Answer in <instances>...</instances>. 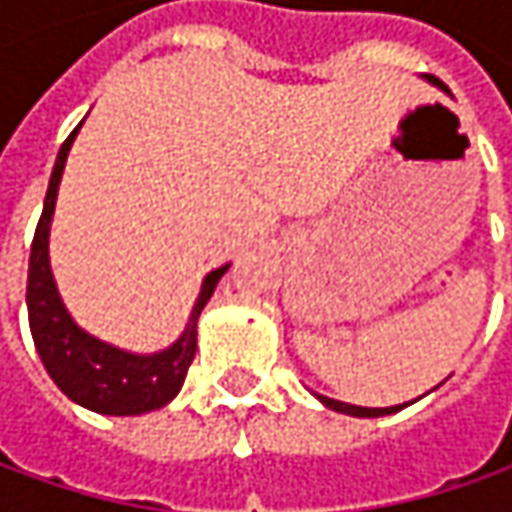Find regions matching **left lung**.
<instances>
[{"label":"left lung","instance_id":"1","mask_svg":"<svg viewBox=\"0 0 512 512\" xmlns=\"http://www.w3.org/2000/svg\"><path fill=\"white\" fill-rule=\"evenodd\" d=\"M322 402L330 407V410H336V413H350V416H387V413H396V410H402V407H356V404H347V402H336V399H327V396H319Z\"/></svg>","mask_w":512,"mask_h":512}]
</instances>
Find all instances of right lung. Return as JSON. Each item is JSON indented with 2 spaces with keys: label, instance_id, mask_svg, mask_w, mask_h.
Masks as SVG:
<instances>
[{
  "label": "right lung",
  "instance_id": "add662e5",
  "mask_svg": "<svg viewBox=\"0 0 512 512\" xmlns=\"http://www.w3.org/2000/svg\"><path fill=\"white\" fill-rule=\"evenodd\" d=\"M76 130L65 139V145L56 156V168H53L48 196H45V210L39 216L36 236L30 245V333H33V344L42 356V364L50 373V379L68 399L88 407V410L105 413V416H139V413H148L156 407H165L182 390L187 367L196 356V319H199L202 307L207 305V299L213 296V287L222 279L227 265L207 273L199 302L190 313V322H187L182 339L156 356H133L125 350H116L73 325V319L56 293L53 276H50L48 230L59 179H62Z\"/></svg>",
  "mask_w": 512,
  "mask_h": 512
}]
</instances>
